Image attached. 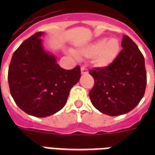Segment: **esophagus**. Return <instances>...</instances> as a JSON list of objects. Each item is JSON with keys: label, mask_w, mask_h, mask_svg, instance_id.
<instances>
[{"label": "esophagus", "mask_w": 155, "mask_h": 155, "mask_svg": "<svg viewBox=\"0 0 155 155\" xmlns=\"http://www.w3.org/2000/svg\"><path fill=\"white\" fill-rule=\"evenodd\" d=\"M81 74H86L88 73L87 70L84 67H82V68H81Z\"/></svg>", "instance_id": "1"}]
</instances>
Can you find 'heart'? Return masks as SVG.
Listing matches in <instances>:
<instances>
[{
	"instance_id": "1",
	"label": "heart",
	"mask_w": 155,
	"mask_h": 155,
	"mask_svg": "<svg viewBox=\"0 0 155 155\" xmlns=\"http://www.w3.org/2000/svg\"><path fill=\"white\" fill-rule=\"evenodd\" d=\"M120 43L116 38L99 39L75 53L77 56L92 57V63L97 68H106L113 64L118 57Z\"/></svg>"
}]
</instances>
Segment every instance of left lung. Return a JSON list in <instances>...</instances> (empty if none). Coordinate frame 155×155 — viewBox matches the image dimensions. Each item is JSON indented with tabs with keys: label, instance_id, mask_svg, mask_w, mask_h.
<instances>
[{
	"label": "left lung",
	"instance_id": "left-lung-1",
	"mask_svg": "<svg viewBox=\"0 0 155 155\" xmlns=\"http://www.w3.org/2000/svg\"><path fill=\"white\" fill-rule=\"evenodd\" d=\"M124 48L113 64L90 70L94 85L89 97L95 109L116 116L130 112L143 98L147 84L144 58L136 43L124 35Z\"/></svg>",
	"mask_w": 155,
	"mask_h": 155
}]
</instances>
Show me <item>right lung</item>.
Returning a JSON list of instances; mask_svg holds the SVG:
<instances>
[{
	"mask_svg": "<svg viewBox=\"0 0 155 155\" xmlns=\"http://www.w3.org/2000/svg\"><path fill=\"white\" fill-rule=\"evenodd\" d=\"M36 32L25 40L13 53L8 69L11 94L25 113L36 117H46L62 109L70 90L81 78L79 66L64 70L57 57L45 50Z\"/></svg>",
	"mask_w": 155,
	"mask_h": 155,
	"instance_id": "obj_1",
	"label": "right lung"
}]
</instances>
